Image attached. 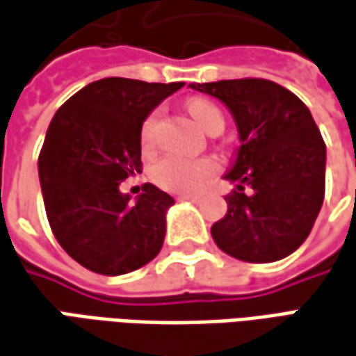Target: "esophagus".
<instances>
[{
    "mask_svg": "<svg viewBox=\"0 0 356 356\" xmlns=\"http://www.w3.org/2000/svg\"><path fill=\"white\" fill-rule=\"evenodd\" d=\"M181 200H191V202H200V197L198 195H181Z\"/></svg>",
    "mask_w": 356,
    "mask_h": 356,
    "instance_id": "esophagus-1",
    "label": "esophagus"
}]
</instances>
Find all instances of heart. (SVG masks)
<instances>
[{
	"label": "heart",
	"instance_id": "b5f03b06",
	"mask_svg": "<svg viewBox=\"0 0 356 356\" xmlns=\"http://www.w3.org/2000/svg\"><path fill=\"white\" fill-rule=\"evenodd\" d=\"M188 113L197 120V124L202 130H214V128H224V117L220 113V108L210 103L207 99L195 97L187 103ZM156 127H158V115H149L144 120V124L140 128V142L144 147L154 146V138H156ZM216 161L209 158L191 159L183 156L169 154L163 159H159L158 163L152 169V179L158 183L159 187L175 191V193H195L200 187H204V183L216 173Z\"/></svg>",
	"mask_w": 356,
	"mask_h": 356
}]
</instances>
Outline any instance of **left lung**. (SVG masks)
<instances>
[{"label": "left lung", "instance_id": "left-lung-1", "mask_svg": "<svg viewBox=\"0 0 356 356\" xmlns=\"http://www.w3.org/2000/svg\"><path fill=\"white\" fill-rule=\"evenodd\" d=\"M188 87L224 103L238 128L239 146L224 175L236 191L226 197V216L210 228L212 239L248 263L289 257L308 238L325 193V144L310 108L269 79Z\"/></svg>", "mask_w": 356, "mask_h": 356}]
</instances>
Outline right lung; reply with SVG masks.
<instances>
[{
    "label": "right lung",
    "instance_id": "obj_1",
    "mask_svg": "<svg viewBox=\"0 0 356 356\" xmlns=\"http://www.w3.org/2000/svg\"><path fill=\"white\" fill-rule=\"evenodd\" d=\"M183 81L105 77L58 108L38 158V177L58 243L86 269L117 277L147 265L165 238L173 197L146 183L138 197L120 183L140 173V128Z\"/></svg>",
    "mask_w": 356,
    "mask_h": 356
}]
</instances>
